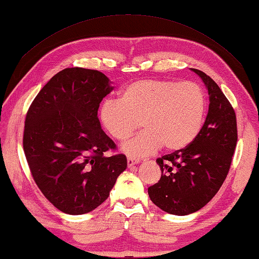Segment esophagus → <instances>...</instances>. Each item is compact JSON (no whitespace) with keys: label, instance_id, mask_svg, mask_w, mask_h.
I'll use <instances>...</instances> for the list:
<instances>
[{"label":"esophagus","instance_id":"obj_1","mask_svg":"<svg viewBox=\"0 0 259 259\" xmlns=\"http://www.w3.org/2000/svg\"><path fill=\"white\" fill-rule=\"evenodd\" d=\"M128 166L129 167H133V166H135V165H137V163L139 162V160L138 159H135V158H131V157H128Z\"/></svg>","mask_w":259,"mask_h":259}]
</instances>
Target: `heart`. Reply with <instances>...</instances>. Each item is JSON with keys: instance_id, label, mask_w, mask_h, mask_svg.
Segmentation results:
<instances>
[{"instance_id": "heart-1", "label": "heart", "mask_w": 259, "mask_h": 259, "mask_svg": "<svg viewBox=\"0 0 259 259\" xmlns=\"http://www.w3.org/2000/svg\"><path fill=\"white\" fill-rule=\"evenodd\" d=\"M206 98L192 81L139 79L125 85L120 99H107L99 109V120L110 137L125 141L139 126L145 130L123 144L130 157H145L160 147L169 152L190 145L202 129Z\"/></svg>"}]
</instances>
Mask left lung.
Masks as SVG:
<instances>
[{
	"label": "left lung",
	"instance_id": "8db88e82",
	"mask_svg": "<svg viewBox=\"0 0 259 259\" xmlns=\"http://www.w3.org/2000/svg\"><path fill=\"white\" fill-rule=\"evenodd\" d=\"M192 70L208 91L206 120L190 145L157 159L161 178L149 188L152 202L175 215L198 211L214 197L227 178L237 142L236 115L231 102L210 76Z\"/></svg>",
	"mask_w": 259,
	"mask_h": 259
}]
</instances>
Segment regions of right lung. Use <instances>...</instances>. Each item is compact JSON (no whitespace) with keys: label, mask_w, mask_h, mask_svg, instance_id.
I'll return each mask as SVG.
<instances>
[{"label":"right lung","mask_w":259,"mask_h":259,"mask_svg":"<svg viewBox=\"0 0 259 259\" xmlns=\"http://www.w3.org/2000/svg\"><path fill=\"white\" fill-rule=\"evenodd\" d=\"M113 88L104 73L84 68L57 72L28 108L23 149L44 196L68 214H84L108 198L126 168L101 129L100 102Z\"/></svg>","instance_id":"right-lung-1"}]
</instances>
